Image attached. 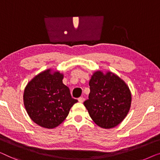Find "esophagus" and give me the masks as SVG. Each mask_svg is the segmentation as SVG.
Returning a JSON list of instances; mask_svg holds the SVG:
<instances>
[{
	"label": "esophagus",
	"instance_id": "obj_1",
	"mask_svg": "<svg viewBox=\"0 0 160 160\" xmlns=\"http://www.w3.org/2000/svg\"><path fill=\"white\" fill-rule=\"evenodd\" d=\"M84 101H85V98L83 97H80L79 98H78V102H79L80 103H82Z\"/></svg>",
	"mask_w": 160,
	"mask_h": 160
}]
</instances>
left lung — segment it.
<instances>
[{
	"label": "left lung",
	"instance_id": "obj_1",
	"mask_svg": "<svg viewBox=\"0 0 160 160\" xmlns=\"http://www.w3.org/2000/svg\"><path fill=\"white\" fill-rule=\"evenodd\" d=\"M88 99L84 106L96 125L109 129L125 118L131 104V93L127 84L111 72L96 71L89 81Z\"/></svg>",
	"mask_w": 160,
	"mask_h": 160
}]
</instances>
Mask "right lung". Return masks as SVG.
<instances>
[{
	"instance_id": "obj_1",
	"label": "right lung",
	"mask_w": 160,
	"mask_h": 160,
	"mask_svg": "<svg viewBox=\"0 0 160 160\" xmlns=\"http://www.w3.org/2000/svg\"><path fill=\"white\" fill-rule=\"evenodd\" d=\"M64 75L46 69L28 83L24 105L31 120L45 128H54L64 121L71 107L78 102L62 82Z\"/></svg>"
}]
</instances>
